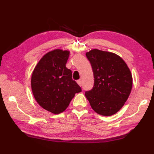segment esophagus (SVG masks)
Listing matches in <instances>:
<instances>
[{
	"label": "esophagus",
	"mask_w": 154,
	"mask_h": 154,
	"mask_svg": "<svg viewBox=\"0 0 154 154\" xmlns=\"http://www.w3.org/2000/svg\"><path fill=\"white\" fill-rule=\"evenodd\" d=\"M77 83H78V85H81V80H78L77 81Z\"/></svg>",
	"instance_id": "obj_1"
}]
</instances>
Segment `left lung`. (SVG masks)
I'll list each match as a JSON object with an SVG mask.
<instances>
[{
    "label": "left lung",
    "mask_w": 154,
    "mask_h": 154,
    "mask_svg": "<svg viewBox=\"0 0 154 154\" xmlns=\"http://www.w3.org/2000/svg\"><path fill=\"white\" fill-rule=\"evenodd\" d=\"M94 75L93 89L85 92L92 109L109 116L116 113L131 93L132 76L130 69L119 55L94 49L86 53Z\"/></svg>",
    "instance_id": "left-lung-1"
}]
</instances>
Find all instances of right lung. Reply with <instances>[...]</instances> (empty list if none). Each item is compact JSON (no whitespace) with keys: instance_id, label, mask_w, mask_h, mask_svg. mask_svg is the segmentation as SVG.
Listing matches in <instances>:
<instances>
[{"instance_id":"obj_1","label":"right lung","mask_w":154,"mask_h":154,"mask_svg":"<svg viewBox=\"0 0 154 154\" xmlns=\"http://www.w3.org/2000/svg\"><path fill=\"white\" fill-rule=\"evenodd\" d=\"M69 56L67 50H54L45 54L35 67L31 87L35 100L53 114L63 112L81 87L72 79V72L66 67Z\"/></svg>"}]
</instances>
